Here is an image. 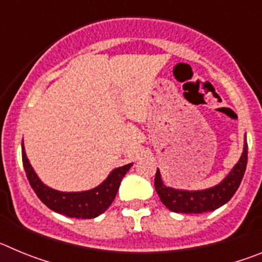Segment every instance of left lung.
I'll use <instances>...</instances> for the list:
<instances>
[{"mask_svg":"<svg viewBox=\"0 0 262 262\" xmlns=\"http://www.w3.org/2000/svg\"><path fill=\"white\" fill-rule=\"evenodd\" d=\"M247 161H248V144H247V136H245L244 148H243V154L239 161L231 169V172L215 186L203 189V190L173 189L164 185L160 170L157 169L156 176H155V189L161 202L170 211L182 212V214H202V212L214 211L221 206L226 205L236 193L244 177Z\"/></svg>","mask_w":262,"mask_h":262,"instance_id":"obj_1","label":"left lung"}]
</instances>
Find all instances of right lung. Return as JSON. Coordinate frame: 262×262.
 Returning <instances> with one entry per match:
<instances>
[{
  "label": "right lung",
  "instance_id": "1",
  "mask_svg": "<svg viewBox=\"0 0 262 262\" xmlns=\"http://www.w3.org/2000/svg\"><path fill=\"white\" fill-rule=\"evenodd\" d=\"M22 161L27 180L39 200L52 211L76 219H93L103 214L113 203L122 178L126 176L133 163L111 170L102 184L85 191H59L40 181L26 156L22 142Z\"/></svg>",
  "mask_w": 262,
  "mask_h": 262
}]
</instances>
